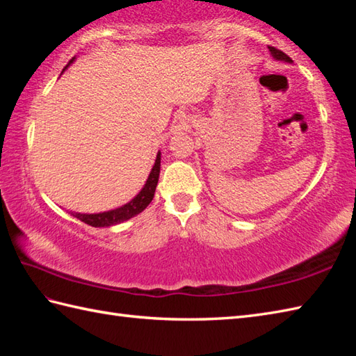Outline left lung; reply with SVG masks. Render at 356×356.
<instances>
[{
	"mask_svg": "<svg viewBox=\"0 0 356 356\" xmlns=\"http://www.w3.org/2000/svg\"><path fill=\"white\" fill-rule=\"evenodd\" d=\"M269 51H270V55L274 56L275 59H283V61H287V63H291L292 59L286 55L284 51H282V50H278V49H275V47H272V45H269Z\"/></svg>",
	"mask_w": 356,
	"mask_h": 356,
	"instance_id": "1",
	"label": "left lung"
}]
</instances>
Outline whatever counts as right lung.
<instances>
[{"label": "right lung", "instance_id": "1", "mask_svg": "<svg viewBox=\"0 0 356 356\" xmlns=\"http://www.w3.org/2000/svg\"><path fill=\"white\" fill-rule=\"evenodd\" d=\"M73 59H70V63H73ZM159 172H161V153H157L154 166L149 172L145 186L142 188L140 193L136 195V197L131 202H128L127 205L120 207V208L107 211V213H99V214L73 213V216L79 218L81 222H84L90 226H95V228H104V226L122 223V222L128 220V218L138 216L139 213H142V211L149 205V202L153 200V197H154V191H156L157 180H159Z\"/></svg>", "mask_w": 356, "mask_h": 356}]
</instances>
